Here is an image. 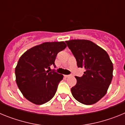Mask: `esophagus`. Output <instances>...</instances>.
Returning a JSON list of instances; mask_svg holds the SVG:
<instances>
[{
  "instance_id": "34e87169",
  "label": "esophagus",
  "mask_w": 125,
  "mask_h": 125,
  "mask_svg": "<svg viewBox=\"0 0 125 125\" xmlns=\"http://www.w3.org/2000/svg\"><path fill=\"white\" fill-rule=\"evenodd\" d=\"M71 75H64V77H66V78H68V77H69Z\"/></svg>"
}]
</instances>
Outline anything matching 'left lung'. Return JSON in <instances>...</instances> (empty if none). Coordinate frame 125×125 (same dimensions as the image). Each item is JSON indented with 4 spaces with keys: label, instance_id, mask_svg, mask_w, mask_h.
Wrapping results in <instances>:
<instances>
[{
    "label": "left lung",
    "instance_id": "obj_1",
    "mask_svg": "<svg viewBox=\"0 0 125 125\" xmlns=\"http://www.w3.org/2000/svg\"><path fill=\"white\" fill-rule=\"evenodd\" d=\"M76 58L78 68H84L81 77L71 88L74 98L81 103L90 105L105 95L113 78V66L108 53L93 42L74 39L66 41Z\"/></svg>",
    "mask_w": 125,
    "mask_h": 125
}]
</instances>
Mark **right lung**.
Segmentation results:
<instances>
[{
    "instance_id": "add662e5",
    "label": "right lung",
    "mask_w": 125,
    "mask_h": 125,
    "mask_svg": "<svg viewBox=\"0 0 125 125\" xmlns=\"http://www.w3.org/2000/svg\"><path fill=\"white\" fill-rule=\"evenodd\" d=\"M64 42H44L23 54L15 69L17 86L27 100L36 104L50 101L56 94L63 75L54 71L57 54L66 47Z\"/></svg>"
}]
</instances>
